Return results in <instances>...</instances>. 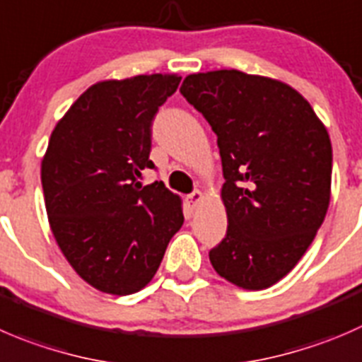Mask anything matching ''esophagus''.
I'll use <instances>...</instances> for the list:
<instances>
[{
    "mask_svg": "<svg viewBox=\"0 0 362 362\" xmlns=\"http://www.w3.org/2000/svg\"><path fill=\"white\" fill-rule=\"evenodd\" d=\"M202 202H203V194L199 191L191 192V194L187 196V205L191 206V209H196V206H198Z\"/></svg>",
    "mask_w": 362,
    "mask_h": 362,
    "instance_id": "1",
    "label": "esophagus"
}]
</instances>
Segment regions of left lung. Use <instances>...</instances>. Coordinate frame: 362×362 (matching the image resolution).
<instances>
[{"label": "left lung", "mask_w": 362, "mask_h": 362, "mask_svg": "<svg viewBox=\"0 0 362 362\" xmlns=\"http://www.w3.org/2000/svg\"><path fill=\"white\" fill-rule=\"evenodd\" d=\"M180 93L217 136L228 230L209 258L244 290H265L297 265L331 202L327 129L297 90L240 70L191 74Z\"/></svg>", "instance_id": "left-lung-1"}]
</instances>
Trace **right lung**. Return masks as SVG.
<instances>
[{
  "label": "right lung",
  "instance_id": "right-lung-1",
  "mask_svg": "<svg viewBox=\"0 0 362 362\" xmlns=\"http://www.w3.org/2000/svg\"><path fill=\"white\" fill-rule=\"evenodd\" d=\"M182 77L152 74L93 84L56 124L42 159L52 235L93 288L131 296L159 269L184 224L182 202L163 182L143 185L152 120Z\"/></svg>",
  "mask_w": 362,
  "mask_h": 362
}]
</instances>
